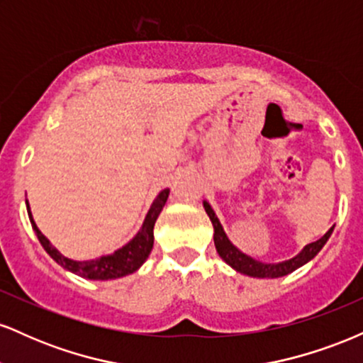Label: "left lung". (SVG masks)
Listing matches in <instances>:
<instances>
[{
  "label": "left lung",
  "instance_id": "1",
  "mask_svg": "<svg viewBox=\"0 0 363 363\" xmlns=\"http://www.w3.org/2000/svg\"><path fill=\"white\" fill-rule=\"evenodd\" d=\"M203 205H205L206 213H208V216H210L211 223H213V228H215L213 240H215L216 252L220 254V257H222L227 264H230L232 268L237 269V272L249 274V277H254V278H278V277H285V274L295 272V269L301 268L302 264H306L307 261H311L312 257H314L315 254L323 249V245L328 242L329 235L333 234V228H335V227H331L326 234L320 237L319 240L306 245V247H303V251L298 254V256L291 257V259H289V261L278 262V264H266V262L256 261V259H252L251 256H245L244 252H240L239 249H237L235 245L227 239L222 225H220L218 218H216L213 208L208 205L206 201L203 203Z\"/></svg>",
  "mask_w": 363,
  "mask_h": 363
}]
</instances>
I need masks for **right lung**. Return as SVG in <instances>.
<instances>
[{"instance_id":"1","label":"right lung","mask_w":363,"mask_h":363,"mask_svg":"<svg viewBox=\"0 0 363 363\" xmlns=\"http://www.w3.org/2000/svg\"><path fill=\"white\" fill-rule=\"evenodd\" d=\"M169 193L170 189H164L157 196L152 208H150L147 218H145L143 227H141V230L135 235V239H133L131 242H128L124 247L118 249L116 252L107 254V256H101L97 257V259H91V261H73L62 256V254L57 251V249L54 247L48 239H45L43 232L37 228L34 218H32L28 203H27V211H28V218H30L32 227H34L37 234V239L40 240V244H43L45 252H48L49 256L57 262V264H61L62 268L68 269V272L78 274V277L90 278V280H112V278H121V277H126L129 273H135L136 269L147 261L148 254L153 247V227H155V222L158 215H160L162 208L165 206Z\"/></svg>"}]
</instances>
